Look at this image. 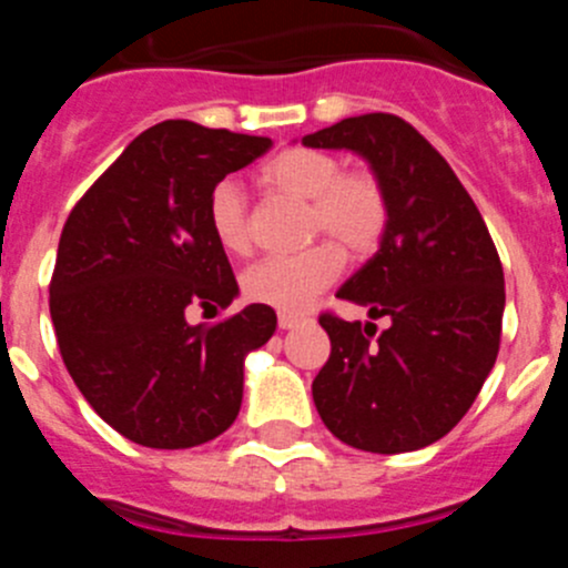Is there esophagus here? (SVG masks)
Listing matches in <instances>:
<instances>
[{"mask_svg": "<svg viewBox=\"0 0 568 568\" xmlns=\"http://www.w3.org/2000/svg\"><path fill=\"white\" fill-rule=\"evenodd\" d=\"M304 321H307V315L287 313V310H281V313H278V327L281 329H293V327H298V324H304Z\"/></svg>", "mask_w": 568, "mask_h": 568, "instance_id": "obj_1", "label": "esophagus"}]
</instances>
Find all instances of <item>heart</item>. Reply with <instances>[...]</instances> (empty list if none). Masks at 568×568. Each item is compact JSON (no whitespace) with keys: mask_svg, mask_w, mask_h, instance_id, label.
<instances>
[{"mask_svg":"<svg viewBox=\"0 0 568 568\" xmlns=\"http://www.w3.org/2000/svg\"><path fill=\"white\" fill-rule=\"evenodd\" d=\"M264 182L273 190L310 202V235H329L301 253L264 255L241 275L244 295L255 304L278 310H304L333 284L349 255L373 253L389 222L386 190L373 170H341V162L324 150L293 148L264 164ZM207 224L215 244L230 255L250 250L247 202L235 182L224 179L207 202ZM338 240V248L334 241Z\"/></svg>","mask_w":568,"mask_h":568,"instance_id":"1","label":"heart"}]
</instances>
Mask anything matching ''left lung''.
I'll return each instance as SVG.
<instances>
[{
    "instance_id": "obj_1",
    "label": "left lung",
    "mask_w": 568,
    "mask_h": 568,
    "mask_svg": "<svg viewBox=\"0 0 568 568\" xmlns=\"http://www.w3.org/2000/svg\"><path fill=\"white\" fill-rule=\"evenodd\" d=\"M301 144L358 153L389 202L378 253L338 298L390 324L373 339L372 321L321 315L333 353L313 381L315 409L364 453L424 449L464 418L498 358V250L444 155L398 115H349Z\"/></svg>"
}]
</instances>
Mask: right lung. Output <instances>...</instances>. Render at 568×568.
I'll return each instance as SVG.
<instances>
[{
  "label": "right lung",
  "mask_w": 568,
  "mask_h": 568,
  "mask_svg": "<svg viewBox=\"0 0 568 568\" xmlns=\"http://www.w3.org/2000/svg\"><path fill=\"white\" fill-rule=\"evenodd\" d=\"M273 148L267 135L153 124L79 199L59 239L50 318L99 418L150 449L219 438L244 395V358L275 333L267 304L213 327L187 310L239 295L207 224L210 193Z\"/></svg>",
  "instance_id": "add662e5"
}]
</instances>
